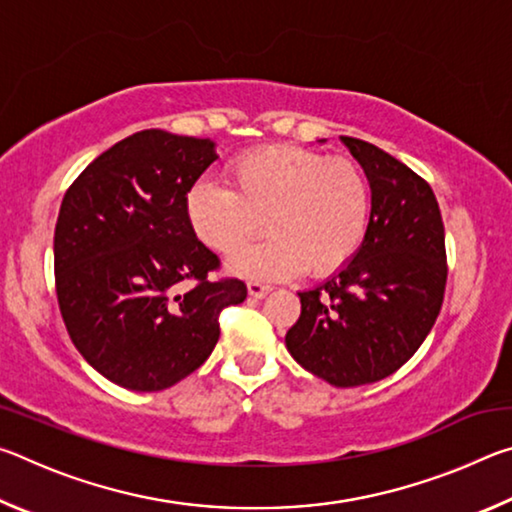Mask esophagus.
Instances as JSON below:
<instances>
[{"mask_svg": "<svg viewBox=\"0 0 512 512\" xmlns=\"http://www.w3.org/2000/svg\"><path fill=\"white\" fill-rule=\"evenodd\" d=\"M268 293H271V287H266V284L248 282V296H250V298L262 300V298H266V296H268Z\"/></svg>", "mask_w": 512, "mask_h": 512, "instance_id": "34e87169", "label": "esophagus"}]
</instances>
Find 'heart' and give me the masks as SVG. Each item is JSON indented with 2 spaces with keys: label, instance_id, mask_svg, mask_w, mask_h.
Instances as JSON below:
<instances>
[{
  "label": "heart",
  "instance_id": "1",
  "mask_svg": "<svg viewBox=\"0 0 512 512\" xmlns=\"http://www.w3.org/2000/svg\"><path fill=\"white\" fill-rule=\"evenodd\" d=\"M228 183H196L185 210L196 237L223 255L237 253L262 225L271 230L262 244L232 257L230 268L239 275L320 277L348 264L366 239L372 198L357 162L298 146H264L232 160Z\"/></svg>",
  "mask_w": 512,
  "mask_h": 512
}]
</instances>
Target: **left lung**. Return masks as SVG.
<instances>
[{
  "mask_svg": "<svg viewBox=\"0 0 512 512\" xmlns=\"http://www.w3.org/2000/svg\"><path fill=\"white\" fill-rule=\"evenodd\" d=\"M341 140L368 176V232L348 264L298 293L300 318L284 343L311 375L352 388L393 375L427 339L443 305L447 264L431 187L375 144Z\"/></svg>",
  "mask_w": 512,
  "mask_h": 512,
  "instance_id": "obj_1",
  "label": "left lung"
}]
</instances>
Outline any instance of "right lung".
<instances>
[{
    "label": "right lung",
    "mask_w": 512,
    "mask_h": 512,
    "mask_svg": "<svg viewBox=\"0 0 512 512\" xmlns=\"http://www.w3.org/2000/svg\"><path fill=\"white\" fill-rule=\"evenodd\" d=\"M216 158L207 137L149 128L103 151L60 205L54 268L69 339L128 391H164L201 368L221 309L248 296L241 280L207 277L219 257L187 219L189 189Z\"/></svg>",
    "instance_id": "obj_1"
}]
</instances>
